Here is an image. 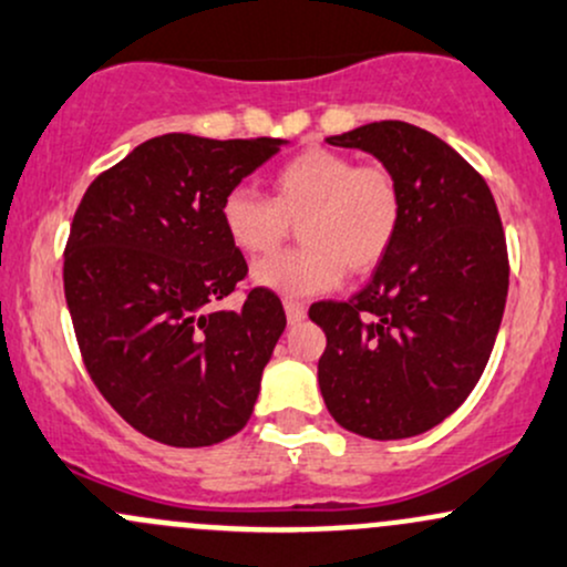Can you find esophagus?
<instances>
[{
	"instance_id": "34e87169",
	"label": "esophagus",
	"mask_w": 567,
	"mask_h": 567,
	"mask_svg": "<svg viewBox=\"0 0 567 567\" xmlns=\"http://www.w3.org/2000/svg\"><path fill=\"white\" fill-rule=\"evenodd\" d=\"M284 308H286V319H289V324H300L308 313L306 302H300V300H286Z\"/></svg>"
}]
</instances>
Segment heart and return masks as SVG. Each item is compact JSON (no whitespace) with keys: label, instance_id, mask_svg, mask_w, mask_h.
Here are the masks:
<instances>
[{"label":"heart","instance_id":"heart-1","mask_svg":"<svg viewBox=\"0 0 567 567\" xmlns=\"http://www.w3.org/2000/svg\"><path fill=\"white\" fill-rule=\"evenodd\" d=\"M221 227L246 257L278 251L291 224H300L302 248L261 261L254 281L286 297L334 289L349 267L375 270L398 240L403 188L381 162H359L332 148L300 151L270 175V197L235 186L224 194Z\"/></svg>","mask_w":567,"mask_h":567}]
</instances>
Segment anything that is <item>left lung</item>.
Segmentation results:
<instances>
[{
    "mask_svg": "<svg viewBox=\"0 0 567 567\" xmlns=\"http://www.w3.org/2000/svg\"><path fill=\"white\" fill-rule=\"evenodd\" d=\"M327 143L398 175L403 224L357 297L308 310L327 334L321 394L357 435H419L465 403L489 362L508 295L501 213L486 181L427 130L375 121Z\"/></svg>",
    "mask_w": 567,
    "mask_h": 567,
    "instance_id": "8db88e82",
    "label": "left lung"
}]
</instances>
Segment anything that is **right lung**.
<instances>
[{
    "label": "right lung",
    "instance_id": "right-lung-1",
    "mask_svg": "<svg viewBox=\"0 0 567 567\" xmlns=\"http://www.w3.org/2000/svg\"><path fill=\"white\" fill-rule=\"evenodd\" d=\"M284 140L151 137L96 175L64 248V297L91 381L126 424L178 449L246 427L286 327L276 291L246 289L221 199Z\"/></svg>",
    "mask_w": 567,
    "mask_h": 567
}]
</instances>
